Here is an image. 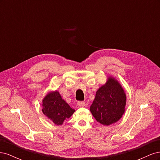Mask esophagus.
<instances>
[{
  "label": "esophagus",
  "mask_w": 160,
  "mask_h": 160,
  "mask_svg": "<svg viewBox=\"0 0 160 160\" xmlns=\"http://www.w3.org/2000/svg\"><path fill=\"white\" fill-rule=\"evenodd\" d=\"M77 106L79 108H83L85 106V103L83 101H79V102L77 103Z\"/></svg>",
  "instance_id": "34e87169"
}]
</instances>
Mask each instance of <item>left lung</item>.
Returning a JSON list of instances; mask_svg holds the SVG:
<instances>
[{"mask_svg":"<svg viewBox=\"0 0 160 160\" xmlns=\"http://www.w3.org/2000/svg\"><path fill=\"white\" fill-rule=\"evenodd\" d=\"M127 97L122 85L115 77H108L105 83L96 91L90 107L95 119L104 125L118 122L125 111Z\"/></svg>","mask_w":160,"mask_h":160,"instance_id":"1","label":"left lung"}]
</instances>
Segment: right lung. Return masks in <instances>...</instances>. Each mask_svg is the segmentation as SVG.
I'll return each mask as SVG.
<instances>
[{
    "label": "right lung",
    "mask_w": 160,
    "mask_h": 160,
    "mask_svg": "<svg viewBox=\"0 0 160 160\" xmlns=\"http://www.w3.org/2000/svg\"><path fill=\"white\" fill-rule=\"evenodd\" d=\"M75 111L57 90L49 92L42 99V113L57 125H62L64 121L71 118Z\"/></svg>",
    "instance_id": "add662e5"
}]
</instances>
